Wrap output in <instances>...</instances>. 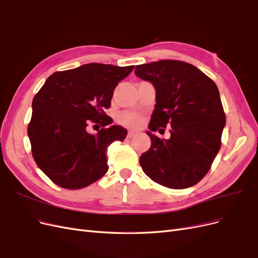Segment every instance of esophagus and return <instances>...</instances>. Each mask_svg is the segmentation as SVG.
I'll use <instances>...</instances> for the list:
<instances>
[{"instance_id": "1", "label": "esophagus", "mask_w": 258, "mask_h": 258, "mask_svg": "<svg viewBox=\"0 0 258 258\" xmlns=\"http://www.w3.org/2000/svg\"><path fill=\"white\" fill-rule=\"evenodd\" d=\"M136 135V133L135 132H132V131H130L128 133H127V138H132V137H134Z\"/></svg>"}]
</instances>
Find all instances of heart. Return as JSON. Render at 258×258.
Masks as SVG:
<instances>
[{
  "mask_svg": "<svg viewBox=\"0 0 258 258\" xmlns=\"http://www.w3.org/2000/svg\"><path fill=\"white\" fill-rule=\"evenodd\" d=\"M119 123H121L122 125L130 127V128H138L141 126L142 117H140L139 114L134 113V112H128V111H123L119 114L118 117Z\"/></svg>",
  "mask_w": 258,
  "mask_h": 258,
  "instance_id": "heart-1",
  "label": "heart"
}]
</instances>
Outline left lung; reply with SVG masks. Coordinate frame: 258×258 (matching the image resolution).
Instances as JSON below:
<instances>
[{
  "label": "left lung",
  "mask_w": 258,
  "mask_h": 258,
  "mask_svg": "<svg viewBox=\"0 0 258 258\" xmlns=\"http://www.w3.org/2000/svg\"><path fill=\"white\" fill-rule=\"evenodd\" d=\"M138 78L150 81L156 104L147 134L151 148L140 156L144 172L172 189L198 184L221 148L225 113L217 85L194 64L163 59L136 66ZM170 126L169 140L151 131Z\"/></svg>",
  "instance_id": "obj_1"
}]
</instances>
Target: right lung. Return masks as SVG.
<instances>
[{
	"mask_svg": "<svg viewBox=\"0 0 258 258\" xmlns=\"http://www.w3.org/2000/svg\"><path fill=\"white\" fill-rule=\"evenodd\" d=\"M133 69L91 62L53 73L36 93L27 135L37 166L53 183L82 189L107 172V148L125 139L127 131L110 125L104 110ZM90 123L102 126L98 135L89 134Z\"/></svg>",
	"mask_w": 258,
	"mask_h": 258,
	"instance_id": "obj_1",
	"label": "right lung"
}]
</instances>
